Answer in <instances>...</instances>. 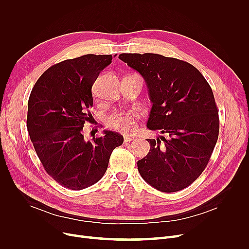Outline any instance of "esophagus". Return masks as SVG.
I'll return each instance as SVG.
<instances>
[{
  "label": "esophagus",
  "instance_id": "esophagus-1",
  "mask_svg": "<svg viewBox=\"0 0 249 249\" xmlns=\"http://www.w3.org/2000/svg\"><path fill=\"white\" fill-rule=\"evenodd\" d=\"M132 140H134V137H132V136H126V137H124V142L126 143V142H130V141H132Z\"/></svg>",
  "mask_w": 249,
  "mask_h": 249
}]
</instances>
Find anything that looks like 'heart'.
Returning <instances> with one entry per match:
<instances>
[{
  "label": "heart",
  "mask_w": 249,
  "mask_h": 249,
  "mask_svg": "<svg viewBox=\"0 0 249 249\" xmlns=\"http://www.w3.org/2000/svg\"><path fill=\"white\" fill-rule=\"evenodd\" d=\"M137 116L136 111L114 112L107 118V123L110 127L126 133L134 127V120Z\"/></svg>",
  "instance_id": "b5f03b06"
}]
</instances>
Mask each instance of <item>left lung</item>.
<instances>
[{"label":"left lung","mask_w":249,"mask_h":249,"mask_svg":"<svg viewBox=\"0 0 249 249\" xmlns=\"http://www.w3.org/2000/svg\"><path fill=\"white\" fill-rule=\"evenodd\" d=\"M119 58L144 78L152 103L147 128L167 137L147 139L148 154L137 161L140 176L164 193L189 187L203 173L219 135L212 89L194 65L155 53Z\"/></svg>","instance_id":"left-lung-1"}]
</instances>
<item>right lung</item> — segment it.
I'll use <instances>...</instances> for the list:
<instances>
[{"instance_id": "1", "label": "right lung", "mask_w": 249, "mask_h": 249, "mask_svg": "<svg viewBox=\"0 0 249 249\" xmlns=\"http://www.w3.org/2000/svg\"><path fill=\"white\" fill-rule=\"evenodd\" d=\"M112 55L86 54L49 68L38 78L28 101L27 129L46 173L59 185L80 191L107 171L112 151L122 145L119 133L84 139L85 122L93 116L91 87Z\"/></svg>"}]
</instances>
